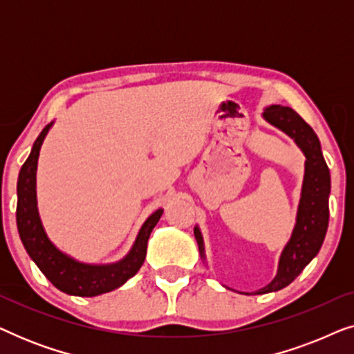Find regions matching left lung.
Returning a JSON list of instances; mask_svg holds the SVG:
<instances>
[{"instance_id":"1","label":"left lung","mask_w":354,"mask_h":354,"mask_svg":"<svg viewBox=\"0 0 354 354\" xmlns=\"http://www.w3.org/2000/svg\"><path fill=\"white\" fill-rule=\"evenodd\" d=\"M264 119L283 130L297 142L306 156V166H304L301 200H299L293 235L280 256L277 275L268 287L256 292L258 295L277 292L287 287L319 253L328 227V195H330V174L324 161L321 143L301 115L288 106H270L264 111ZM195 239L200 254L205 258L203 239L198 229H195Z\"/></svg>"}]
</instances>
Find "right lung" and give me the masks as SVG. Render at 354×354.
Listing matches in <instances>:
<instances>
[{"instance_id":"obj_1","label":"right lung","mask_w":354,"mask_h":354,"mask_svg":"<svg viewBox=\"0 0 354 354\" xmlns=\"http://www.w3.org/2000/svg\"><path fill=\"white\" fill-rule=\"evenodd\" d=\"M51 124H48L38 138L33 143L30 156L24 162L19 172L17 180V229L19 235L27 253L35 261L46 279L59 288L61 292L75 297H96V295L108 293L111 290L124 285L130 277H133L142 268L145 254H147L148 239L151 235L154 225L158 224L162 209H158L148 217L142 230L135 240L133 248L122 261L108 266H90L77 263L69 256L61 253L55 245L48 240L43 230L40 217L37 211L35 196V176L37 161L43 140H45Z\"/></svg>"}]
</instances>
